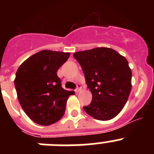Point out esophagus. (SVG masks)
<instances>
[{"instance_id":"esophagus-1","label":"esophagus","mask_w":154,"mask_h":154,"mask_svg":"<svg viewBox=\"0 0 154 154\" xmlns=\"http://www.w3.org/2000/svg\"><path fill=\"white\" fill-rule=\"evenodd\" d=\"M81 91H82V86H81V85H79H79H77V89H76L75 92H76V93H79V92H80Z\"/></svg>"}]
</instances>
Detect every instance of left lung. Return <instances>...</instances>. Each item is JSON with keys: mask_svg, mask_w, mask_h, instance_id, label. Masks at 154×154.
<instances>
[{"mask_svg": "<svg viewBox=\"0 0 154 154\" xmlns=\"http://www.w3.org/2000/svg\"><path fill=\"white\" fill-rule=\"evenodd\" d=\"M73 56L81 65L92 92V103L83 109L94 119L106 121L122 111L132 88V72L124 56L109 48L77 51Z\"/></svg>", "mask_w": 154, "mask_h": 154, "instance_id": "left-lung-1", "label": "left lung"}]
</instances>
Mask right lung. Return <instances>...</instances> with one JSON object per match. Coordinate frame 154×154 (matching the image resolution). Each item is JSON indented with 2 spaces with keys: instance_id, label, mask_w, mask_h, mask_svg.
I'll return each instance as SVG.
<instances>
[{
  "instance_id": "1",
  "label": "right lung",
  "mask_w": 154,
  "mask_h": 154,
  "mask_svg": "<svg viewBox=\"0 0 154 154\" xmlns=\"http://www.w3.org/2000/svg\"><path fill=\"white\" fill-rule=\"evenodd\" d=\"M69 52L42 50L24 61L14 79L18 101L37 124L49 126L63 116L66 102L74 91L65 90L57 75Z\"/></svg>"
}]
</instances>
